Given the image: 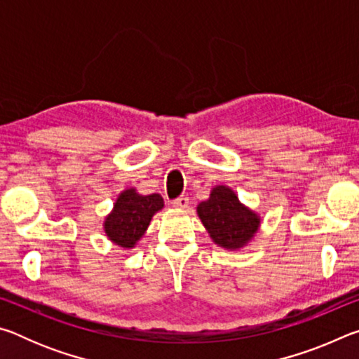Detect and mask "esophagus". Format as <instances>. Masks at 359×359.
Instances as JSON below:
<instances>
[{
  "label": "esophagus",
  "instance_id": "esophagus-1",
  "mask_svg": "<svg viewBox=\"0 0 359 359\" xmlns=\"http://www.w3.org/2000/svg\"><path fill=\"white\" fill-rule=\"evenodd\" d=\"M188 204H190V199H188L187 196H180L172 201V205L175 209H187Z\"/></svg>",
  "mask_w": 359,
  "mask_h": 359
}]
</instances>
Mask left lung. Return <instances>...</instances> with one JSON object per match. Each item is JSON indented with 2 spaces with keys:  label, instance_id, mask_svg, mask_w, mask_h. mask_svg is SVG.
<instances>
[{
  "label": "left lung",
  "instance_id": "1",
  "mask_svg": "<svg viewBox=\"0 0 359 359\" xmlns=\"http://www.w3.org/2000/svg\"><path fill=\"white\" fill-rule=\"evenodd\" d=\"M214 244L224 250H241L253 241L261 226L258 212L242 204L238 194L228 185H215L210 196L196 208Z\"/></svg>",
  "mask_w": 359,
  "mask_h": 359
}]
</instances>
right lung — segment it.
Listing matches in <instances>:
<instances>
[{"label": "right lung", "instance_id": "add662e5", "mask_svg": "<svg viewBox=\"0 0 359 359\" xmlns=\"http://www.w3.org/2000/svg\"><path fill=\"white\" fill-rule=\"evenodd\" d=\"M165 208L161 194H141L135 187L120 191L114 208L104 217L102 229L114 245L125 250L135 248L144 238L145 231L156 212Z\"/></svg>", "mask_w": 359, "mask_h": 359}]
</instances>
